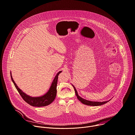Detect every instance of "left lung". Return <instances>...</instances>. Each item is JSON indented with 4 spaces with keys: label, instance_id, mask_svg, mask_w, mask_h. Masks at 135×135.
<instances>
[{
    "label": "left lung",
    "instance_id": "left-lung-1",
    "mask_svg": "<svg viewBox=\"0 0 135 135\" xmlns=\"http://www.w3.org/2000/svg\"><path fill=\"white\" fill-rule=\"evenodd\" d=\"M74 89V90H75V95L78 98V99H79V101H80L83 104H85V105H90V106H99V105H102L103 104H104L105 103H106L107 102H108L109 101H105V102H92V101H89V100H86V99H85L81 97L80 96H79L78 94V92L75 89V88L74 87V86L73 85H72Z\"/></svg>",
    "mask_w": 135,
    "mask_h": 135
}]
</instances>
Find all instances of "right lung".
Listing matches in <instances>:
<instances>
[{
    "label": "right lung",
    "instance_id": "obj_1",
    "mask_svg": "<svg viewBox=\"0 0 135 135\" xmlns=\"http://www.w3.org/2000/svg\"><path fill=\"white\" fill-rule=\"evenodd\" d=\"M61 72H62V71L57 73L54 79L53 80V81L51 85V86L49 90L46 94H45L44 95L42 96L35 97H31L28 95H26L18 87V86L15 84L14 80L13 79L11 72V76L15 88H16L20 95H21V96L22 97V98L24 99L25 102H26L27 103L32 106L42 107V106H45L48 105L49 104H51L54 100L56 96V93H57L56 87H57L58 76L60 73Z\"/></svg>",
    "mask_w": 135,
    "mask_h": 135
}]
</instances>
